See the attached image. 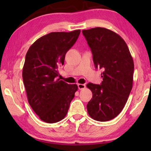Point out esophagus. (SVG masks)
<instances>
[{
  "mask_svg": "<svg viewBox=\"0 0 151 151\" xmlns=\"http://www.w3.org/2000/svg\"><path fill=\"white\" fill-rule=\"evenodd\" d=\"M86 87L85 85H84V84H78V89H80V90H81V89H84Z\"/></svg>",
  "mask_w": 151,
  "mask_h": 151,
  "instance_id": "obj_1",
  "label": "esophagus"
}]
</instances>
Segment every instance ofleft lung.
<instances>
[{"instance_id": "1", "label": "left lung", "mask_w": 151, "mask_h": 151, "mask_svg": "<svg viewBox=\"0 0 151 151\" xmlns=\"http://www.w3.org/2000/svg\"><path fill=\"white\" fill-rule=\"evenodd\" d=\"M95 67L103 68L101 85L89 83L93 98L87 104L92 119L108 121L123 109L132 88L134 62L124 40L111 30L96 27L83 30Z\"/></svg>"}]
</instances>
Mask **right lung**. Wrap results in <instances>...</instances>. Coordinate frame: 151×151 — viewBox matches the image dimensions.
Listing matches in <instances>:
<instances>
[{
  "label": "right lung",
  "mask_w": 151,
  "mask_h": 151,
  "mask_svg": "<svg viewBox=\"0 0 151 151\" xmlns=\"http://www.w3.org/2000/svg\"><path fill=\"white\" fill-rule=\"evenodd\" d=\"M80 33L81 30L50 32L36 40L27 52L22 78L28 101L39 118L47 123L65 118L78 89L76 85H68L57 76L66 53Z\"/></svg>",
  "instance_id": "right-lung-1"
}]
</instances>
